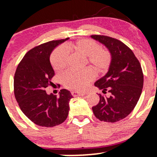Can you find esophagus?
<instances>
[{"label":"esophagus","instance_id":"esophagus-1","mask_svg":"<svg viewBox=\"0 0 157 157\" xmlns=\"http://www.w3.org/2000/svg\"><path fill=\"white\" fill-rule=\"evenodd\" d=\"M86 94L85 93H80V92H77V91H71V95L74 97H76V96H84L86 95Z\"/></svg>","mask_w":157,"mask_h":157}]
</instances>
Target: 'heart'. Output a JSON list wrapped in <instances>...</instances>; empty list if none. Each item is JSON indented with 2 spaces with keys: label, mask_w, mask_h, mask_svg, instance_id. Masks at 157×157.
<instances>
[{
  "label": "heart",
  "mask_w": 157,
  "mask_h": 157,
  "mask_svg": "<svg viewBox=\"0 0 157 157\" xmlns=\"http://www.w3.org/2000/svg\"><path fill=\"white\" fill-rule=\"evenodd\" d=\"M67 48H72L84 57L87 62L97 72L105 71L109 68L111 60V54L105 49L100 48V45L90 39H80L74 44L66 45ZM68 50L63 46L56 48L52 52L50 61L52 67L57 71L63 69L67 65ZM94 77V73L90 68L80 71L68 70L62 75V82L64 87L73 91H83Z\"/></svg>",
  "instance_id": "heart-1"
}]
</instances>
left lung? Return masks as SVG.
I'll list each match as a JSON object with an SVG mask.
<instances>
[{
    "label": "left lung",
    "mask_w": 157,
    "mask_h": 157,
    "mask_svg": "<svg viewBox=\"0 0 157 157\" xmlns=\"http://www.w3.org/2000/svg\"><path fill=\"white\" fill-rule=\"evenodd\" d=\"M109 49L111 60L109 71L94 86L110 93L109 97L100 95V101L93 106L94 116L100 121L115 122L125 118L137 103L142 87L143 73L134 52L125 44L105 35H91Z\"/></svg>",
    "instance_id": "left-lung-1"
}]
</instances>
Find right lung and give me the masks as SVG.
Returning <instances> with one entry per match:
<instances>
[{"label": "right lung", "instance_id": "obj_1", "mask_svg": "<svg viewBox=\"0 0 157 157\" xmlns=\"http://www.w3.org/2000/svg\"><path fill=\"white\" fill-rule=\"evenodd\" d=\"M68 38L52 40L29 50L21 60L14 77V93L20 109L36 125L53 127L63 123L67 118L69 91L62 89L60 97L47 94L45 89L55 75L49 57L56 46Z\"/></svg>", "mask_w": 157, "mask_h": 157}]
</instances>
